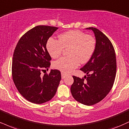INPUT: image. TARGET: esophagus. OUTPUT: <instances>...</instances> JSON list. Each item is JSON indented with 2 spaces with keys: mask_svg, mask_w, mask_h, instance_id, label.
<instances>
[{
  "mask_svg": "<svg viewBox=\"0 0 129 129\" xmlns=\"http://www.w3.org/2000/svg\"><path fill=\"white\" fill-rule=\"evenodd\" d=\"M61 76H62V79H64L65 77H66V74L64 73L63 72H61Z\"/></svg>",
  "mask_w": 129,
  "mask_h": 129,
  "instance_id": "34e87169",
  "label": "esophagus"
}]
</instances>
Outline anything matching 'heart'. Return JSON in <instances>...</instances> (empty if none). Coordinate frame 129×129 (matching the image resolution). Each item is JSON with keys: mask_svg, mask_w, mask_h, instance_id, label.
<instances>
[{"mask_svg": "<svg viewBox=\"0 0 129 129\" xmlns=\"http://www.w3.org/2000/svg\"><path fill=\"white\" fill-rule=\"evenodd\" d=\"M96 41L91 35L80 30H70L59 36V40L50 38L47 49L53 58L61 55L63 48L69 49L68 55L54 63V68L64 73H69L79 66L80 62L86 63L91 59L95 49Z\"/></svg>", "mask_w": 129, "mask_h": 129, "instance_id": "1", "label": "heart"}]
</instances>
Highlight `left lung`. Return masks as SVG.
<instances>
[{"label":"left lung","instance_id":"8db88e82","mask_svg":"<svg viewBox=\"0 0 129 129\" xmlns=\"http://www.w3.org/2000/svg\"><path fill=\"white\" fill-rule=\"evenodd\" d=\"M86 29L94 32L95 49L89 61L80 69L86 76L80 79L73 76L74 82L70 90L76 100L91 106L103 100L111 90L115 78L117 62L114 47L108 37L97 28Z\"/></svg>","mask_w":129,"mask_h":129}]
</instances>
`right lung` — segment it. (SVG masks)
Returning <instances> with one entry per match:
<instances>
[{
	"label": "right lung",
	"mask_w": 129,
	"mask_h": 129,
	"mask_svg": "<svg viewBox=\"0 0 129 129\" xmlns=\"http://www.w3.org/2000/svg\"><path fill=\"white\" fill-rule=\"evenodd\" d=\"M58 28L37 26L27 31L18 41L14 50L12 74L14 84L21 95L31 103L41 104L55 95L61 79L60 72L49 70L51 57L46 49L49 38Z\"/></svg>",
	"instance_id": "obj_1"
}]
</instances>
